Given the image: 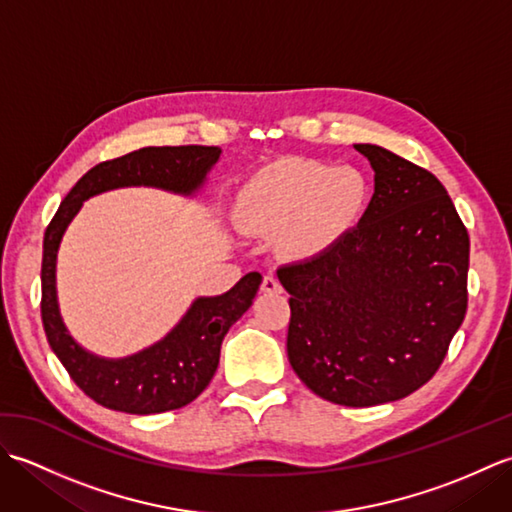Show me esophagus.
I'll use <instances>...</instances> for the list:
<instances>
[{
	"mask_svg": "<svg viewBox=\"0 0 512 512\" xmlns=\"http://www.w3.org/2000/svg\"><path fill=\"white\" fill-rule=\"evenodd\" d=\"M284 290L279 284V279L275 275H266L264 281H262V292H266V295H279V292Z\"/></svg>",
	"mask_w": 512,
	"mask_h": 512,
	"instance_id": "34e87169",
	"label": "esophagus"
}]
</instances>
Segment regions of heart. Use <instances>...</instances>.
Listing matches in <instances>:
<instances>
[{
    "instance_id": "1",
    "label": "heart",
    "mask_w": 512,
    "mask_h": 512,
    "mask_svg": "<svg viewBox=\"0 0 512 512\" xmlns=\"http://www.w3.org/2000/svg\"><path fill=\"white\" fill-rule=\"evenodd\" d=\"M365 198V180L352 167L284 158L250 178L239 195L237 217L253 233L286 231V250L312 255L352 226Z\"/></svg>"
}]
</instances>
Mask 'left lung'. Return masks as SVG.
<instances>
[{"label": "left lung", "instance_id": "left-lung-1", "mask_svg": "<svg viewBox=\"0 0 512 512\" xmlns=\"http://www.w3.org/2000/svg\"><path fill=\"white\" fill-rule=\"evenodd\" d=\"M358 226L286 264L288 358L308 389L345 407L400 400L429 383L464 321L469 233L431 171L378 145Z\"/></svg>", "mask_w": 512, "mask_h": 512}]
</instances>
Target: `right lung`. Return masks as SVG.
<instances>
[{
	"label": "right lung",
	"mask_w": 512,
	"mask_h": 512,
	"mask_svg": "<svg viewBox=\"0 0 512 512\" xmlns=\"http://www.w3.org/2000/svg\"><path fill=\"white\" fill-rule=\"evenodd\" d=\"M220 147L180 145L143 147L121 158L99 162L65 195L43 235L41 321L52 352L85 396L99 405L138 413L180 409L198 398L220 363V345L228 328L253 303L262 275L248 273L220 297H200L184 319L160 343L121 361H107L76 343L65 330L57 306L54 268L65 226L79 213L83 200L118 187H158L193 193L220 158Z\"/></svg>",
	"instance_id": "1"
}]
</instances>
